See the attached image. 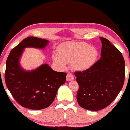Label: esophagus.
Listing matches in <instances>:
<instances>
[{
	"instance_id": "34e87169",
	"label": "esophagus",
	"mask_w": 130,
	"mask_h": 130,
	"mask_svg": "<svg viewBox=\"0 0 130 130\" xmlns=\"http://www.w3.org/2000/svg\"><path fill=\"white\" fill-rule=\"evenodd\" d=\"M73 79H74V77L72 74H71V73H67V77H66V80L67 81L72 80H73Z\"/></svg>"
}]
</instances>
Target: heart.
I'll list each match as a JSON object with an SVG mask.
<instances>
[{"label": "heart", "mask_w": 130, "mask_h": 130, "mask_svg": "<svg viewBox=\"0 0 130 130\" xmlns=\"http://www.w3.org/2000/svg\"><path fill=\"white\" fill-rule=\"evenodd\" d=\"M57 54L53 56V60L62 69L66 63H71L72 67L77 71H85L90 68L95 63L98 51L84 42H66L58 47Z\"/></svg>", "instance_id": "obj_1"}]
</instances>
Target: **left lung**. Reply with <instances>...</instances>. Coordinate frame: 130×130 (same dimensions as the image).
Instances as JSON below:
<instances>
[{
    "mask_svg": "<svg viewBox=\"0 0 130 130\" xmlns=\"http://www.w3.org/2000/svg\"><path fill=\"white\" fill-rule=\"evenodd\" d=\"M102 42L100 59L88 70L76 72L79 84L78 104L90 111H99L114 101L123 87L125 61L121 53L107 39Z\"/></svg>",
    "mask_w": 130,
    "mask_h": 130,
    "instance_id": "8db88e82",
    "label": "left lung"
}]
</instances>
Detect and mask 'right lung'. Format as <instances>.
<instances>
[{
    "mask_svg": "<svg viewBox=\"0 0 130 130\" xmlns=\"http://www.w3.org/2000/svg\"><path fill=\"white\" fill-rule=\"evenodd\" d=\"M47 40L29 37L13 48L6 60L5 82L15 101L23 107L42 109L50 105L58 89L66 82V73L57 72L47 64L31 71L21 68L19 59L25 48H44Z\"/></svg>",
    "mask_w": 130,
    "mask_h": 130,
    "instance_id": "obj_1",
    "label": "right lung"
}]
</instances>
